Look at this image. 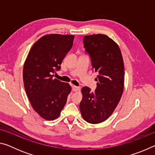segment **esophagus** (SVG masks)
<instances>
[{"label":"esophagus","instance_id":"1","mask_svg":"<svg viewBox=\"0 0 155 155\" xmlns=\"http://www.w3.org/2000/svg\"><path fill=\"white\" fill-rule=\"evenodd\" d=\"M79 90H80L79 87H77V86H75V85L72 86V90L73 91H78Z\"/></svg>","mask_w":155,"mask_h":155}]
</instances>
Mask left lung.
<instances>
[{"label":"left lung","instance_id":"8db88e82","mask_svg":"<svg viewBox=\"0 0 155 155\" xmlns=\"http://www.w3.org/2000/svg\"><path fill=\"white\" fill-rule=\"evenodd\" d=\"M83 46L91 59L92 68L98 75L97 87L91 91L82 88L83 98L79 104L83 118L91 124L104 122L116 108L124 90V68L119 46L103 34L85 35Z\"/></svg>","mask_w":155,"mask_h":155}]
</instances>
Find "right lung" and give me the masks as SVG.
I'll return each mask as SVG.
<instances>
[{"label":"right lung","instance_id":"1","mask_svg":"<svg viewBox=\"0 0 155 155\" xmlns=\"http://www.w3.org/2000/svg\"><path fill=\"white\" fill-rule=\"evenodd\" d=\"M74 35L50 34L33 44L23 68L25 89L33 109L41 117H58L66 103L71 87L54 78L72 48Z\"/></svg>","mask_w":155,"mask_h":155}]
</instances>
